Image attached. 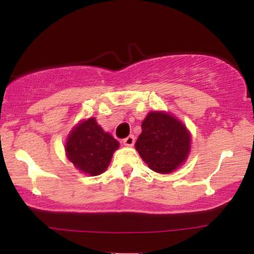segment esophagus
Masks as SVG:
<instances>
[{"instance_id": "esophagus-1", "label": "esophagus", "mask_w": 254, "mask_h": 254, "mask_svg": "<svg viewBox=\"0 0 254 254\" xmlns=\"http://www.w3.org/2000/svg\"><path fill=\"white\" fill-rule=\"evenodd\" d=\"M123 143L124 145H127V147H132V145L135 144V136L133 135L127 136V138L123 139Z\"/></svg>"}]
</instances>
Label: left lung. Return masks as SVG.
<instances>
[{
	"mask_svg": "<svg viewBox=\"0 0 254 254\" xmlns=\"http://www.w3.org/2000/svg\"><path fill=\"white\" fill-rule=\"evenodd\" d=\"M190 133L178 119L165 112H150L142 123L136 149L150 170L171 173L190 151Z\"/></svg>",
	"mask_w": 254,
	"mask_h": 254,
	"instance_id": "8db88e82",
	"label": "left lung"
}]
</instances>
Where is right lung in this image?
Segmentation results:
<instances>
[{
	"instance_id": "1",
	"label": "right lung",
	"mask_w": 254,
	"mask_h": 254,
	"mask_svg": "<svg viewBox=\"0 0 254 254\" xmlns=\"http://www.w3.org/2000/svg\"><path fill=\"white\" fill-rule=\"evenodd\" d=\"M118 147V142L105 132L94 118H89L71 131L65 151L75 167L89 176H98L106 171Z\"/></svg>"
}]
</instances>
